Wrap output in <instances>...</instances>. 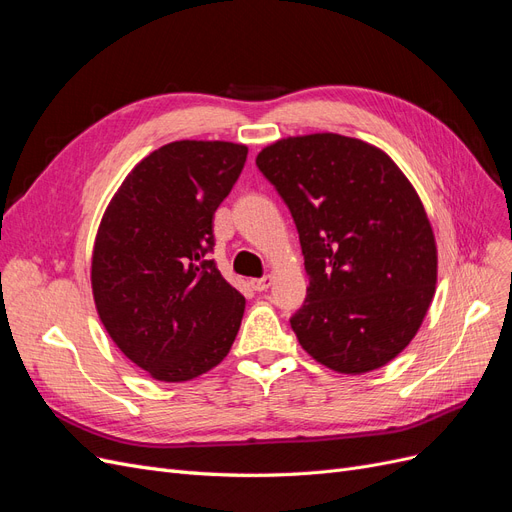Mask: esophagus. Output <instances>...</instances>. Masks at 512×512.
<instances>
[{
	"label": "esophagus",
	"instance_id": "34e87169",
	"mask_svg": "<svg viewBox=\"0 0 512 512\" xmlns=\"http://www.w3.org/2000/svg\"><path fill=\"white\" fill-rule=\"evenodd\" d=\"M271 282H273V277H271V275H265V277H256V280H250V286H252L254 290L262 292V290H267V288L271 286Z\"/></svg>",
	"mask_w": 512,
	"mask_h": 512
}]
</instances>
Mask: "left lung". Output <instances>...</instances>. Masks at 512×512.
<instances>
[{"instance_id": "1", "label": "left lung", "mask_w": 512, "mask_h": 512, "mask_svg": "<svg viewBox=\"0 0 512 512\" xmlns=\"http://www.w3.org/2000/svg\"><path fill=\"white\" fill-rule=\"evenodd\" d=\"M256 166L299 230L309 288L290 327L303 350L339 374L393 361L438 280L436 239L412 183L382 149L331 132L282 138Z\"/></svg>"}]
</instances>
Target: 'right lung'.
Listing matches in <instances>:
<instances>
[{"label": "right lung", "instance_id": "right-lung-1", "mask_svg": "<svg viewBox=\"0 0 512 512\" xmlns=\"http://www.w3.org/2000/svg\"><path fill=\"white\" fill-rule=\"evenodd\" d=\"M247 147L175 141L138 162L100 222L91 288L104 329L160 382L224 361L245 299L209 258L213 215L239 179Z\"/></svg>", "mask_w": 512, "mask_h": 512}]
</instances>
